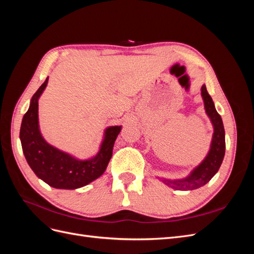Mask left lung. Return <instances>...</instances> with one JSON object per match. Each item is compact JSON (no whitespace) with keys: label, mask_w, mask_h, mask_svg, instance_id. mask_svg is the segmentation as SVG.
Masks as SVG:
<instances>
[{"label":"left lung","mask_w":254,"mask_h":254,"mask_svg":"<svg viewBox=\"0 0 254 254\" xmlns=\"http://www.w3.org/2000/svg\"><path fill=\"white\" fill-rule=\"evenodd\" d=\"M201 97L203 99L205 113L213 126V135L209 151L201 162L195 166L184 178L168 179L158 177L160 181L177 190H191L203 187L216 175L225 157L226 141L224 124L215 108L212 97L207 93L205 84L201 87Z\"/></svg>","instance_id":"8db88e82"}]
</instances>
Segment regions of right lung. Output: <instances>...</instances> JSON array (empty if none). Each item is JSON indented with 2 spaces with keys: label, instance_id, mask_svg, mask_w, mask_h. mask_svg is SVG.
Masks as SVG:
<instances>
[{
  "label": "right lung",
  "instance_id": "1",
  "mask_svg": "<svg viewBox=\"0 0 254 254\" xmlns=\"http://www.w3.org/2000/svg\"><path fill=\"white\" fill-rule=\"evenodd\" d=\"M49 77L37 90L29 108L22 120L20 140L29 167L38 178L50 187L60 190L82 188L101 177L112 156V149L122 126H109L104 130L103 141L95 156L79 159L61 150L44 139L39 126L38 102L48 86Z\"/></svg>",
  "mask_w": 254,
  "mask_h": 254
}]
</instances>
